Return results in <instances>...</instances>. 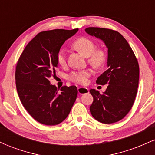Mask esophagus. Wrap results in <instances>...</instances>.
Instances as JSON below:
<instances>
[{
	"instance_id": "esophagus-1",
	"label": "esophagus",
	"mask_w": 155,
	"mask_h": 155,
	"mask_svg": "<svg viewBox=\"0 0 155 155\" xmlns=\"http://www.w3.org/2000/svg\"><path fill=\"white\" fill-rule=\"evenodd\" d=\"M78 92L80 95H83V94L88 93L89 90L87 87H78Z\"/></svg>"
}]
</instances>
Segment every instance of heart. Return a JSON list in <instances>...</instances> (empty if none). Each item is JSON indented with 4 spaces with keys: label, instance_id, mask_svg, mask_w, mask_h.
I'll return each mask as SVG.
<instances>
[{
    "label": "heart",
    "instance_id": "1",
    "mask_svg": "<svg viewBox=\"0 0 155 155\" xmlns=\"http://www.w3.org/2000/svg\"><path fill=\"white\" fill-rule=\"evenodd\" d=\"M73 47L79 52L87 58V63L94 68H100L104 65L106 60V54L102 49H95L96 45L93 41L85 37L77 38L73 43ZM57 61L61 66L66 65V53L64 49H60L57 54ZM90 76L89 70L74 71L68 75L69 81L78 84H85Z\"/></svg>",
    "mask_w": 155,
    "mask_h": 155
}]
</instances>
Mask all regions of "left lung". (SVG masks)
<instances>
[{
	"label": "left lung",
	"mask_w": 155,
	"mask_h": 155,
	"mask_svg": "<svg viewBox=\"0 0 155 155\" xmlns=\"http://www.w3.org/2000/svg\"><path fill=\"white\" fill-rule=\"evenodd\" d=\"M85 31L104 41L108 48V67L97 78V84H108L104 94L91 89L92 116L101 123L112 124L124 118L136 99L139 80L138 60L126 39L119 32L103 28Z\"/></svg>",
	"instance_id": "8db88e82"
}]
</instances>
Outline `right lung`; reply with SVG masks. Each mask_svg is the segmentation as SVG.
I'll return each mask as SVG.
<instances>
[{"label": "right lung", "instance_id": "right-lung-1", "mask_svg": "<svg viewBox=\"0 0 155 155\" xmlns=\"http://www.w3.org/2000/svg\"><path fill=\"white\" fill-rule=\"evenodd\" d=\"M55 29L39 33L26 46L16 66V87L29 114L45 125L65 120L75 102L76 86L58 89L49 79L55 75L57 54L64 42L78 31Z\"/></svg>", "mask_w": 155, "mask_h": 155}]
</instances>
